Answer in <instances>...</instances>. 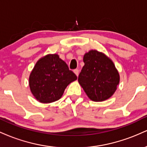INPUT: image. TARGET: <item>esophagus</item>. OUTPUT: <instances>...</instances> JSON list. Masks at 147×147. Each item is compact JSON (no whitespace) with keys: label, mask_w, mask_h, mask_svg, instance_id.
<instances>
[{"label":"esophagus","mask_w":147,"mask_h":147,"mask_svg":"<svg viewBox=\"0 0 147 147\" xmlns=\"http://www.w3.org/2000/svg\"><path fill=\"white\" fill-rule=\"evenodd\" d=\"M74 72H75L76 75L78 76V75H79V69H75V70H74Z\"/></svg>","instance_id":"obj_1"}]
</instances>
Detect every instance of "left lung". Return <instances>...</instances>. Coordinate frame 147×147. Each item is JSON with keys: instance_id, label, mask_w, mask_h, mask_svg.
I'll return each instance as SVG.
<instances>
[{"instance_id": "obj_1", "label": "left lung", "mask_w": 147, "mask_h": 147, "mask_svg": "<svg viewBox=\"0 0 147 147\" xmlns=\"http://www.w3.org/2000/svg\"><path fill=\"white\" fill-rule=\"evenodd\" d=\"M84 62L78 81L88 97L95 102L111 97L119 82V73L112 61L103 53L90 50L84 56Z\"/></svg>"}]
</instances>
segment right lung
<instances>
[{"label":"right lung","instance_id":"obj_1","mask_svg":"<svg viewBox=\"0 0 147 147\" xmlns=\"http://www.w3.org/2000/svg\"><path fill=\"white\" fill-rule=\"evenodd\" d=\"M77 79L57 55H48L38 60L30 74L31 92L37 100L50 103L59 99L69 84Z\"/></svg>","mask_w":147,"mask_h":147}]
</instances>
